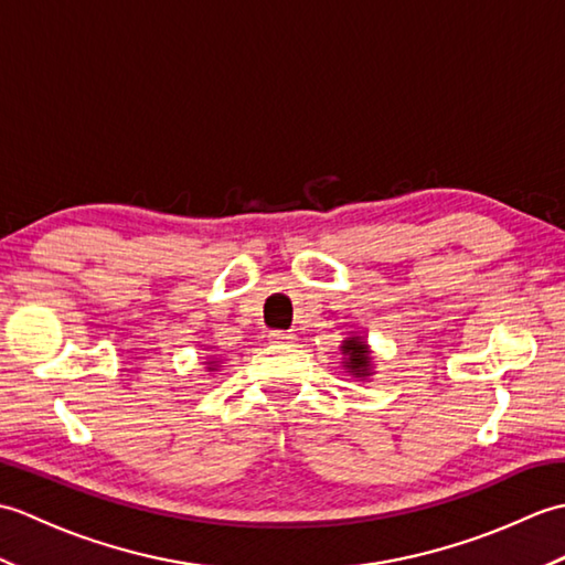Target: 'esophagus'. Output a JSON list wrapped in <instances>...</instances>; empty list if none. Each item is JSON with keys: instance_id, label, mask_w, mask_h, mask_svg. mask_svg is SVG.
<instances>
[{"instance_id": "1", "label": "esophagus", "mask_w": 565, "mask_h": 565, "mask_svg": "<svg viewBox=\"0 0 565 565\" xmlns=\"http://www.w3.org/2000/svg\"><path fill=\"white\" fill-rule=\"evenodd\" d=\"M269 340L274 344H294L296 342V334L294 332H271Z\"/></svg>"}]
</instances>
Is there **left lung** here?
Segmentation results:
<instances>
[{"mask_svg": "<svg viewBox=\"0 0 565 565\" xmlns=\"http://www.w3.org/2000/svg\"><path fill=\"white\" fill-rule=\"evenodd\" d=\"M340 352H342V366L352 379L366 381L369 376H374V369H376L374 354H371V347L362 334L352 332L350 338H344L340 344Z\"/></svg>", "mask_w": 565, "mask_h": 565, "instance_id": "left-lung-1", "label": "left lung"}]
</instances>
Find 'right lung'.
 I'll return each instance as SVG.
<instances>
[{
    "instance_id": "1",
    "label": "right lung",
    "mask_w": 565,
    "mask_h": 565,
    "mask_svg": "<svg viewBox=\"0 0 565 565\" xmlns=\"http://www.w3.org/2000/svg\"><path fill=\"white\" fill-rule=\"evenodd\" d=\"M203 366H206V371H218L221 369V356H206Z\"/></svg>"
}]
</instances>
